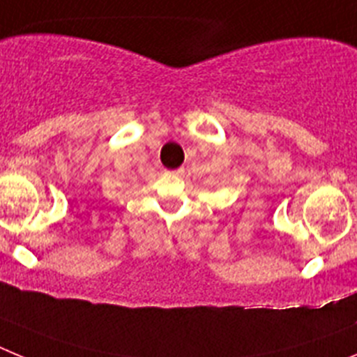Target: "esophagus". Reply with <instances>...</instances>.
Returning a JSON list of instances; mask_svg holds the SVG:
<instances>
[{
  "label": "esophagus",
  "instance_id": "34e87169",
  "mask_svg": "<svg viewBox=\"0 0 357 357\" xmlns=\"http://www.w3.org/2000/svg\"><path fill=\"white\" fill-rule=\"evenodd\" d=\"M171 174L172 176H183V174H185V169H183V167H181V169H176V171H172Z\"/></svg>",
  "mask_w": 357,
  "mask_h": 357
}]
</instances>
